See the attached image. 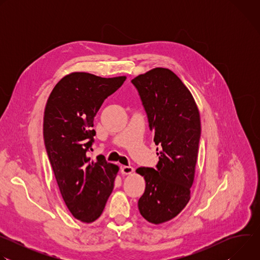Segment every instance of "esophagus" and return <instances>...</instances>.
Segmentation results:
<instances>
[{"instance_id":"34e87169","label":"esophagus","mask_w":260,"mask_h":260,"mask_svg":"<svg viewBox=\"0 0 260 260\" xmlns=\"http://www.w3.org/2000/svg\"><path fill=\"white\" fill-rule=\"evenodd\" d=\"M134 172V168L131 166H122L121 167V174L127 175V174H132Z\"/></svg>"}]
</instances>
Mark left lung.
I'll use <instances>...</instances> for the list:
<instances>
[{
    "mask_svg": "<svg viewBox=\"0 0 260 260\" xmlns=\"http://www.w3.org/2000/svg\"><path fill=\"white\" fill-rule=\"evenodd\" d=\"M132 82L159 146L157 169L136 171L146 182L138 207L148 222L161 224L181 213L190 200L201 138L200 111L189 89L170 69L154 68Z\"/></svg>",
    "mask_w": 260,
    "mask_h": 260,
    "instance_id": "1",
    "label": "left lung"
}]
</instances>
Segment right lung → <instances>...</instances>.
I'll return each instance as SVG.
<instances>
[{
	"label": "right lung",
	"mask_w": 260,
	"mask_h": 260,
	"mask_svg": "<svg viewBox=\"0 0 260 260\" xmlns=\"http://www.w3.org/2000/svg\"><path fill=\"white\" fill-rule=\"evenodd\" d=\"M125 79L73 72L56 83L46 103V151L67 208L84 223H91L102 215L119 171L103 155L96 160L87 155L95 135L91 128L93 118L105 99Z\"/></svg>",
	"instance_id": "right-lung-1"
}]
</instances>
